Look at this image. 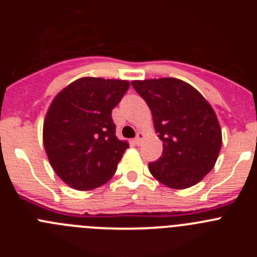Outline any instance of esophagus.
I'll return each instance as SVG.
<instances>
[{
    "label": "esophagus",
    "mask_w": 257,
    "mask_h": 257,
    "mask_svg": "<svg viewBox=\"0 0 257 257\" xmlns=\"http://www.w3.org/2000/svg\"><path fill=\"white\" fill-rule=\"evenodd\" d=\"M142 140H143V134L142 133H138L136 138H135V139H134V143H135L136 145H140V144H142Z\"/></svg>",
    "instance_id": "1"
}]
</instances>
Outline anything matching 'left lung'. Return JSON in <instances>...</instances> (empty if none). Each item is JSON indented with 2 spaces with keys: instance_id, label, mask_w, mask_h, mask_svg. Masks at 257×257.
<instances>
[{
  "instance_id": "left-lung-1",
  "label": "left lung",
  "mask_w": 257,
  "mask_h": 257,
  "mask_svg": "<svg viewBox=\"0 0 257 257\" xmlns=\"http://www.w3.org/2000/svg\"><path fill=\"white\" fill-rule=\"evenodd\" d=\"M148 104L162 156L149 163L160 183L174 189L193 187L212 170L221 148L217 117L196 88L178 78L134 81Z\"/></svg>"
}]
</instances>
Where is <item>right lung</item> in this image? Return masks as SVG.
Segmentation results:
<instances>
[{"instance_id":"right-lung-1","label":"right lung","mask_w":257,"mask_h":257,"mask_svg":"<svg viewBox=\"0 0 257 257\" xmlns=\"http://www.w3.org/2000/svg\"><path fill=\"white\" fill-rule=\"evenodd\" d=\"M128 87L122 79L85 77L52 100L44 122L45 151L69 187L94 189L114 175L128 143L115 136L112 110Z\"/></svg>"}]
</instances>
